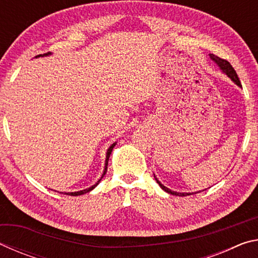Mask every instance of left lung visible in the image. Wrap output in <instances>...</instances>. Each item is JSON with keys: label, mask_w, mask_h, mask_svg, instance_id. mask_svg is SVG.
I'll return each mask as SVG.
<instances>
[{"label": "left lung", "mask_w": 258, "mask_h": 258, "mask_svg": "<svg viewBox=\"0 0 258 258\" xmlns=\"http://www.w3.org/2000/svg\"><path fill=\"white\" fill-rule=\"evenodd\" d=\"M209 56H211L212 58V60H214L215 61V62L218 64V66H220V68L222 69V71H223L226 75H228L231 80H232L235 84L237 85H239V86H241V83H240V81H239V77H238V75H237V73H235V71H234V68L231 66V63L229 62L228 60H225V59H222V58H220V56H217V55H215V54H209ZM155 176V175H154ZM155 178H156V181H157V183H158V184L160 185V187L163 190H165L166 192H168V194H171V195H174V196H181V197H184V196H189L190 194H182V192H175V191H172V190H169L168 187H166L165 185H163L161 184V183L157 180V177L155 176Z\"/></svg>", "instance_id": "left-lung-1"}]
</instances>
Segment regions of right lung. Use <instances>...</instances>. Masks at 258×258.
I'll return each mask as SVG.
<instances>
[{
  "label": "right lung",
  "mask_w": 258,
  "mask_h": 258,
  "mask_svg": "<svg viewBox=\"0 0 258 258\" xmlns=\"http://www.w3.org/2000/svg\"><path fill=\"white\" fill-rule=\"evenodd\" d=\"M47 54H50L49 52H47V53H45L44 55H47ZM37 56H41V54H38ZM115 145L116 143H113V145H111L110 146V148H109L108 149V151H107V158H106V165H104V171H103V174H102V176H101V178L106 175V173H107V166H108V160H109V157H110V154H111V151H112V149H113V147H115ZM101 178H100V180L95 183L94 185H92L91 187H89V189H85V190H82V191H77V192H69V194H67V195H69V196H81V195H84V194H86V192H89V191H91L92 189H94L95 186L98 185V183L101 181Z\"/></svg>",
  "instance_id": "add662e5"
}]
</instances>
